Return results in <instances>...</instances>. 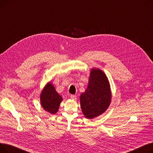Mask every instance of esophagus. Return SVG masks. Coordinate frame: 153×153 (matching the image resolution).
Here are the masks:
<instances>
[{
  "label": "esophagus",
  "mask_w": 153,
  "mask_h": 153,
  "mask_svg": "<svg viewBox=\"0 0 153 153\" xmlns=\"http://www.w3.org/2000/svg\"><path fill=\"white\" fill-rule=\"evenodd\" d=\"M70 97H71V99H73V100H76V95H71Z\"/></svg>",
  "instance_id": "obj_1"
}]
</instances>
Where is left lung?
Returning <instances> with one entry per match:
<instances>
[{"instance_id": "obj_1", "label": "left lung", "mask_w": 153, "mask_h": 153, "mask_svg": "<svg viewBox=\"0 0 153 153\" xmlns=\"http://www.w3.org/2000/svg\"><path fill=\"white\" fill-rule=\"evenodd\" d=\"M111 91L108 79L99 69L91 71L88 86L80 96V102L84 116L92 119L102 114L111 102Z\"/></svg>"}]
</instances>
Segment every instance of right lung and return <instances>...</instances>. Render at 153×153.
Instances as JSON below:
<instances>
[{"instance_id":"add662e5","label":"right lung","mask_w":153,"mask_h":153,"mask_svg":"<svg viewBox=\"0 0 153 153\" xmlns=\"http://www.w3.org/2000/svg\"><path fill=\"white\" fill-rule=\"evenodd\" d=\"M62 100L61 96L56 91L53 85L50 82L46 84L40 95L42 107L52 114L58 111Z\"/></svg>"}]
</instances>
